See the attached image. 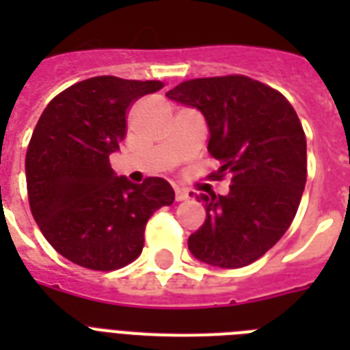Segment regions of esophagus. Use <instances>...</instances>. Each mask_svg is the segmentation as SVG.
<instances>
[{
  "label": "esophagus",
  "instance_id": "obj_1",
  "mask_svg": "<svg viewBox=\"0 0 350 350\" xmlns=\"http://www.w3.org/2000/svg\"><path fill=\"white\" fill-rule=\"evenodd\" d=\"M187 198H189V191L176 187V202H185Z\"/></svg>",
  "mask_w": 350,
  "mask_h": 350
}]
</instances>
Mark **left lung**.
<instances>
[{"mask_svg": "<svg viewBox=\"0 0 350 350\" xmlns=\"http://www.w3.org/2000/svg\"><path fill=\"white\" fill-rule=\"evenodd\" d=\"M167 98L202 112L208 154L229 172V194H196L205 224L189 238L196 260L219 269L256 261L293 224L307 181V142L285 96L247 76L183 81Z\"/></svg>", "mask_w": 350, "mask_h": 350, "instance_id": "obj_1", "label": "left lung"}]
</instances>
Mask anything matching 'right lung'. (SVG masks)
Returning <instances> with one entry per match:
<instances>
[{
    "label": "right lung",
    "instance_id": "right-lung-1",
    "mask_svg": "<svg viewBox=\"0 0 350 350\" xmlns=\"http://www.w3.org/2000/svg\"><path fill=\"white\" fill-rule=\"evenodd\" d=\"M161 87L116 76L85 79L57 94L32 132L25 158L30 211L46 241L76 265H129L142 254L148 218L174 202L167 180L136 185L109 159L125 137L126 109Z\"/></svg>",
    "mask_w": 350,
    "mask_h": 350
}]
</instances>
